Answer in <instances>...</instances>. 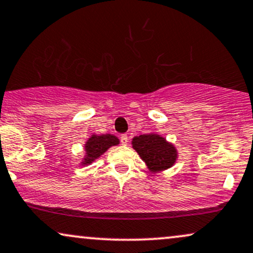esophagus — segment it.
Segmentation results:
<instances>
[{"mask_svg":"<svg viewBox=\"0 0 253 253\" xmlns=\"http://www.w3.org/2000/svg\"><path fill=\"white\" fill-rule=\"evenodd\" d=\"M120 141L123 145H127V142H128V136H127V134H121Z\"/></svg>","mask_w":253,"mask_h":253,"instance_id":"34e87169","label":"esophagus"}]
</instances>
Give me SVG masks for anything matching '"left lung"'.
Instances as JSON below:
<instances>
[{
	"instance_id": "obj_1",
	"label": "left lung",
	"mask_w": 253,
	"mask_h": 253,
	"mask_svg": "<svg viewBox=\"0 0 253 253\" xmlns=\"http://www.w3.org/2000/svg\"><path fill=\"white\" fill-rule=\"evenodd\" d=\"M132 147L153 174L164 171L176 162L177 150L175 146L156 133L133 137Z\"/></svg>"
}]
</instances>
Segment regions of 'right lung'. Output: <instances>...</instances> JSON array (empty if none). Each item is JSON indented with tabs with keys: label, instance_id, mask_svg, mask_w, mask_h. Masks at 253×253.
<instances>
[{
	"label": "right lung",
	"instance_id": "obj_1",
	"mask_svg": "<svg viewBox=\"0 0 253 253\" xmlns=\"http://www.w3.org/2000/svg\"><path fill=\"white\" fill-rule=\"evenodd\" d=\"M119 139L113 134H101V135L92 134L85 142V156L81 162L82 166L91 165L98 158H100L108 148L119 145Z\"/></svg>",
	"mask_w": 253,
	"mask_h": 253
}]
</instances>
